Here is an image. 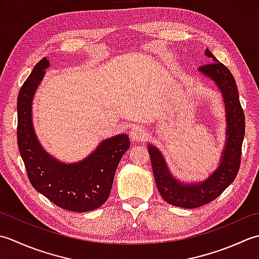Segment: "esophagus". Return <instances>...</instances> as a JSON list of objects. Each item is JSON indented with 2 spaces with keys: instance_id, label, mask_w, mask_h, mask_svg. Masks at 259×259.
<instances>
[{
  "instance_id": "obj_1",
  "label": "esophagus",
  "mask_w": 259,
  "mask_h": 259,
  "mask_svg": "<svg viewBox=\"0 0 259 259\" xmlns=\"http://www.w3.org/2000/svg\"><path fill=\"white\" fill-rule=\"evenodd\" d=\"M145 136H146V131L144 127H142V126H133L130 131V137L132 141H135V142L143 141Z\"/></svg>"
}]
</instances>
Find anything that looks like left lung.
I'll return each instance as SVG.
<instances>
[{
	"label": "left lung",
	"mask_w": 259,
	"mask_h": 259,
	"mask_svg": "<svg viewBox=\"0 0 259 259\" xmlns=\"http://www.w3.org/2000/svg\"><path fill=\"white\" fill-rule=\"evenodd\" d=\"M205 55L212 58L213 62L199 67V71L212 79L219 87L227 112V144L220 165L205 181L184 184L171 176L159 150L149 145L152 170L162 198L170 204L187 209L211 202L233 183L240 167L241 146L245 136V114L239 102L235 78L228 68L215 59L208 49Z\"/></svg>",
	"instance_id": "obj_1"
}]
</instances>
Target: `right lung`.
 Returning a JSON list of instances; mask_svg holds the SVG:
<instances>
[{
	"instance_id": "add662e5",
	"label": "right lung",
	"mask_w": 259,
	"mask_h": 259,
	"mask_svg": "<svg viewBox=\"0 0 259 259\" xmlns=\"http://www.w3.org/2000/svg\"><path fill=\"white\" fill-rule=\"evenodd\" d=\"M49 66V60L42 58L19 92V151L36 191L62 209L86 212L99 208L108 199L115 171L131 142L124 134L105 140L93 154L76 164H63L46 153L34 134L31 104Z\"/></svg>"
}]
</instances>
